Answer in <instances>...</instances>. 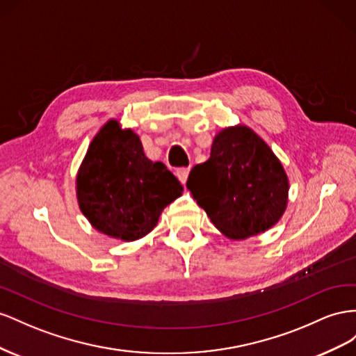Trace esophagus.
Masks as SVG:
<instances>
[{
    "mask_svg": "<svg viewBox=\"0 0 356 356\" xmlns=\"http://www.w3.org/2000/svg\"><path fill=\"white\" fill-rule=\"evenodd\" d=\"M176 176H177V179L181 181V184H186V180H188V176H189V168H186V167H181V168H179L177 171H176Z\"/></svg>",
    "mask_w": 356,
    "mask_h": 356,
    "instance_id": "34e87169",
    "label": "esophagus"
}]
</instances>
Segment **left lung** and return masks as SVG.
Returning a JSON list of instances; mask_svg holds the SVG:
<instances>
[{
    "instance_id": "obj_1",
    "label": "left lung",
    "mask_w": 356,
    "mask_h": 356,
    "mask_svg": "<svg viewBox=\"0 0 356 356\" xmlns=\"http://www.w3.org/2000/svg\"><path fill=\"white\" fill-rule=\"evenodd\" d=\"M222 234L248 238L271 228L288 202V176L266 141L248 127L222 129L210 158L186 181Z\"/></svg>"
}]
</instances>
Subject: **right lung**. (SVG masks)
I'll use <instances>...</instances> for the list:
<instances>
[{
  "label": "right lung",
  "mask_w": 356,
  "mask_h": 356,
  "mask_svg": "<svg viewBox=\"0 0 356 356\" xmlns=\"http://www.w3.org/2000/svg\"><path fill=\"white\" fill-rule=\"evenodd\" d=\"M184 186L162 162L146 158L137 134L110 120L90 143L77 175V200L92 227L133 241L158 223Z\"/></svg>",
  "instance_id": "obj_1"
}]
</instances>
